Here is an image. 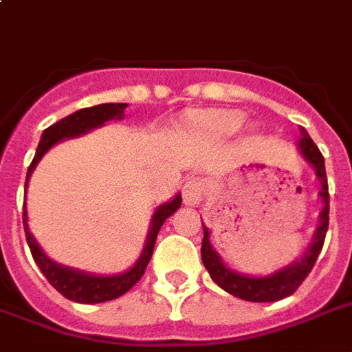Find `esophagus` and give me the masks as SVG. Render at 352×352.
<instances>
[{
	"mask_svg": "<svg viewBox=\"0 0 352 352\" xmlns=\"http://www.w3.org/2000/svg\"><path fill=\"white\" fill-rule=\"evenodd\" d=\"M203 195L204 186L199 179H190V181L184 184V188H182V199H184V204H186V206H197V204H201Z\"/></svg>",
	"mask_w": 352,
	"mask_h": 352,
	"instance_id": "34e87169",
	"label": "esophagus"
}]
</instances>
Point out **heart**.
I'll return each instance as SVG.
<instances>
[{"label": "heart", "mask_w": 352, "mask_h": 352, "mask_svg": "<svg viewBox=\"0 0 352 352\" xmlns=\"http://www.w3.org/2000/svg\"><path fill=\"white\" fill-rule=\"evenodd\" d=\"M243 120L245 115L237 109H203V111H193L188 117V126L199 137L223 140L234 135Z\"/></svg>", "instance_id": "obj_1"}]
</instances>
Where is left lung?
I'll list each match as a JSON object with an SVG mask.
<instances>
[{
	"label": "left lung",
	"mask_w": 352,
	"mask_h": 352,
	"mask_svg": "<svg viewBox=\"0 0 352 352\" xmlns=\"http://www.w3.org/2000/svg\"><path fill=\"white\" fill-rule=\"evenodd\" d=\"M300 140H298V151L305 162L314 168L316 171V179L320 181V199H322L323 208L318 217V226L312 235L311 243L305 248L298 259L287 265V267L279 268L276 272L268 274V276H248V274H241L237 270H232L223 263L221 256L214 250V246L210 243V230L203 223V246H201V257L206 270H208L210 278L214 279L215 283L219 285L221 289L226 290L228 294L239 298L245 301H278L283 300L287 296L294 294L296 289L303 283V279L309 276V272L314 267L320 252H322L323 241L329 228V186H327V175H325V160L323 155L305 127H300Z\"/></svg>",
	"instance_id": "left-lung-1"
}]
</instances>
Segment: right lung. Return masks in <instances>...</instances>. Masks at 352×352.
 I'll return each instance as SVG.
<instances>
[{
	"label": "right lung",
	"instance_id": "right-lung-1",
	"mask_svg": "<svg viewBox=\"0 0 352 352\" xmlns=\"http://www.w3.org/2000/svg\"><path fill=\"white\" fill-rule=\"evenodd\" d=\"M127 104H100V106L85 107V109H78L73 115L58 120L56 124H52L41 133L40 144L36 149V155L27 171V181H25V193H27V184L32 175V171L36 170V166L43 159V155L56 146L62 140H69V138L82 137L85 133H89L95 127L104 126L107 120H120L124 118V109ZM182 203L181 193H177L175 197L168 201V203L160 204L159 208L153 212L151 223H149V230L146 235V243L140 252V256L135 261L131 268H127L120 274H113V276H100V274H91L85 270H78V268L65 267L60 265L54 259L47 256L45 252L41 250V246L38 245V241L34 239V235L29 230V215H27V203H23V228L25 237L29 243L30 254L34 257L36 265L40 267L47 281L54 287V289L71 301L76 303H104V301L115 300L120 298L122 294H126L127 290L131 289L133 285L137 283L138 279L142 278L144 270L148 267L151 254H153L155 241L159 230L164 225V221L170 217L171 214H175L179 206Z\"/></svg>",
	"mask_w": 352,
	"mask_h": 352
}]
</instances>
